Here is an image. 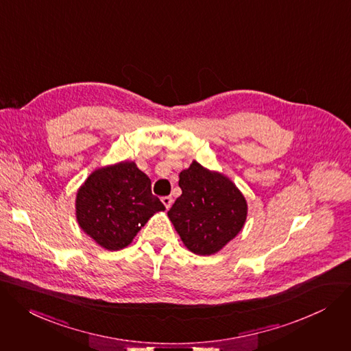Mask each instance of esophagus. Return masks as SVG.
<instances>
[{
  "label": "esophagus",
  "mask_w": 351,
  "mask_h": 351,
  "mask_svg": "<svg viewBox=\"0 0 351 351\" xmlns=\"http://www.w3.org/2000/svg\"><path fill=\"white\" fill-rule=\"evenodd\" d=\"M162 203H164V206L167 207V210H169L171 206H172V203H173V199H172L171 196H165V197H162Z\"/></svg>",
  "instance_id": "1"
}]
</instances>
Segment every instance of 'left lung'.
<instances>
[{
  "label": "left lung",
  "instance_id": "left-lung-1",
  "mask_svg": "<svg viewBox=\"0 0 351 351\" xmlns=\"http://www.w3.org/2000/svg\"><path fill=\"white\" fill-rule=\"evenodd\" d=\"M179 186L182 195L168 217L190 252L214 254L243 228L247 204L227 176L193 161L179 173Z\"/></svg>",
  "mask_w": 351,
  "mask_h": 351
}]
</instances>
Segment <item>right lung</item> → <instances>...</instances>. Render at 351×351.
<instances>
[{
  "label": "right lung",
  "instance_id": "right-lung-1",
  "mask_svg": "<svg viewBox=\"0 0 351 351\" xmlns=\"http://www.w3.org/2000/svg\"><path fill=\"white\" fill-rule=\"evenodd\" d=\"M164 210L149 178L130 161L93 171L75 199L80 227L108 250L129 246L147 221Z\"/></svg>",
  "mask_w": 351,
  "mask_h": 351
}]
</instances>
